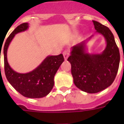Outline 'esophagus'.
<instances>
[{
  "label": "esophagus",
  "mask_w": 124,
  "mask_h": 124,
  "mask_svg": "<svg viewBox=\"0 0 124 124\" xmlns=\"http://www.w3.org/2000/svg\"><path fill=\"white\" fill-rule=\"evenodd\" d=\"M69 55H70V53H69V52L68 51V50H65V51L63 52V56H64V60H66L69 56Z\"/></svg>",
  "instance_id": "1"
}]
</instances>
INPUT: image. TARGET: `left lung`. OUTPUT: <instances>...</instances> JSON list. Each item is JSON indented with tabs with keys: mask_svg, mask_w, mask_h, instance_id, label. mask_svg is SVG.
Instances as JSON below:
<instances>
[{
	"mask_svg": "<svg viewBox=\"0 0 124 124\" xmlns=\"http://www.w3.org/2000/svg\"><path fill=\"white\" fill-rule=\"evenodd\" d=\"M96 32L104 36L106 46L98 54L88 52L86 44L92 37L72 47L68 61L76 86L89 93H98L109 87L114 80L120 64V52L114 36L109 28L92 20Z\"/></svg>",
	"mask_w": 124,
	"mask_h": 124,
	"instance_id": "obj_1",
	"label": "left lung"
}]
</instances>
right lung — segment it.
<instances>
[{"label":"right lung","mask_w":124,"mask_h":124,"mask_svg":"<svg viewBox=\"0 0 124 124\" xmlns=\"http://www.w3.org/2000/svg\"><path fill=\"white\" fill-rule=\"evenodd\" d=\"M28 28V23L21 24L7 39L3 49L4 72L9 83L20 94L29 98H40L47 96L53 88L54 76L64 59L62 54L58 56H48L40 64L31 72L23 74L13 70L7 60L8 48L16 34L26 31Z\"/></svg>","instance_id":"right-lung-1"}]
</instances>
